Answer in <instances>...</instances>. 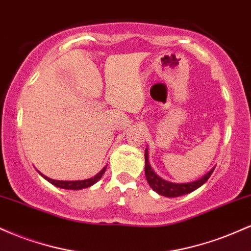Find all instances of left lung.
Segmentation results:
<instances>
[{
  "label": "left lung",
  "instance_id": "obj_1",
  "mask_svg": "<svg viewBox=\"0 0 251 251\" xmlns=\"http://www.w3.org/2000/svg\"><path fill=\"white\" fill-rule=\"evenodd\" d=\"M215 169L210 170V171L205 176L201 178V179L190 181V183H171V181H168L163 178H160L155 172L153 169L151 168L149 162V150H145V176L146 179H148L149 185L151 186L152 189L154 190L157 194L160 196H165V197H179V196L190 194V192L195 191L198 188H201L206 180L209 179L210 176L212 175Z\"/></svg>",
  "mask_w": 251,
  "mask_h": 251
}]
</instances>
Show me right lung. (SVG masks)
Segmentation results:
<instances>
[{
    "label": "right lung",
    "instance_id": "right-lung-1",
    "mask_svg": "<svg viewBox=\"0 0 251 251\" xmlns=\"http://www.w3.org/2000/svg\"><path fill=\"white\" fill-rule=\"evenodd\" d=\"M106 168L107 166H105L101 171L99 172V174L94 176V177L89 178V179H85V180H55V179H50V178L46 177V176H43L42 174H40L45 179H47L50 183L53 184V185L57 186V188L60 189H67V190H81V189H86V188H89V186H92L93 184H96L98 180L100 179V178L102 177V175L105 174L106 171Z\"/></svg>",
    "mask_w": 251,
    "mask_h": 251
}]
</instances>
